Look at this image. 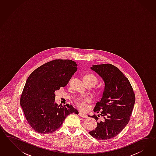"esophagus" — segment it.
Wrapping results in <instances>:
<instances>
[{
    "label": "esophagus",
    "mask_w": 156,
    "mask_h": 156,
    "mask_svg": "<svg viewBox=\"0 0 156 156\" xmlns=\"http://www.w3.org/2000/svg\"><path fill=\"white\" fill-rule=\"evenodd\" d=\"M78 115L80 116V117H82V118H87V115L85 114L82 113H79Z\"/></svg>",
    "instance_id": "obj_1"
}]
</instances>
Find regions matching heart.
Here are the masks:
<instances>
[{"instance_id":"obj_1","label":"heart","mask_w":156,"mask_h":156,"mask_svg":"<svg viewBox=\"0 0 156 156\" xmlns=\"http://www.w3.org/2000/svg\"><path fill=\"white\" fill-rule=\"evenodd\" d=\"M84 81L85 82H90L94 86L98 83V80L95 76L91 74H89L85 76ZM90 101V98L87 97H78L75 99V103L77 108L82 110H84L87 108V103L89 102Z\"/></svg>"}]
</instances>
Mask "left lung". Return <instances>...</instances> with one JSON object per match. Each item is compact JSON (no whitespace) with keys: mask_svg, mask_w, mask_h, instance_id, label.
Segmentation results:
<instances>
[{"mask_svg":"<svg viewBox=\"0 0 156 156\" xmlns=\"http://www.w3.org/2000/svg\"><path fill=\"white\" fill-rule=\"evenodd\" d=\"M90 69L105 82L104 93L95 104L94 112L97 126L89 134L99 140L116 136L127 125L135 104V94L128 78L118 68L106 63L93 65Z\"/></svg>","mask_w":156,"mask_h":156,"instance_id":"8db88e82","label":"left lung"}]
</instances>
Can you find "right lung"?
Wrapping results in <instances>:
<instances>
[{"label": "right lung", "mask_w": 156, "mask_h": 156, "mask_svg": "<svg viewBox=\"0 0 156 156\" xmlns=\"http://www.w3.org/2000/svg\"><path fill=\"white\" fill-rule=\"evenodd\" d=\"M76 62L55 59L39 67L28 76L20 97V106L29 125L41 134L54 132L66 117L78 112L71 105L55 102V91L66 86L76 70Z\"/></svg>", "instance_id": "1"}]
</instances>
